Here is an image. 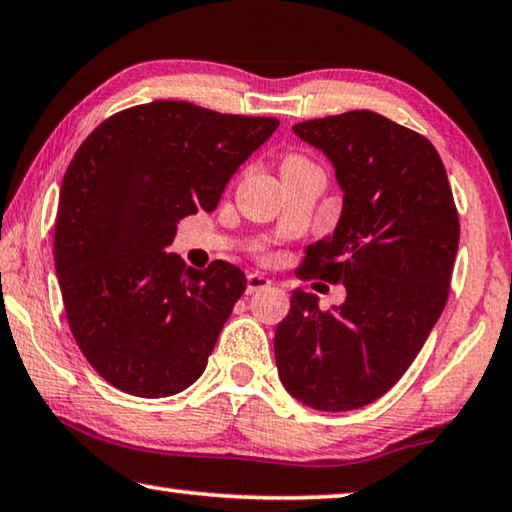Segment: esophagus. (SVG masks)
<instances>
[{
  "label": "esophagus",
  "mask_w": 512,
  "mask_h": 512,
  "mask_svg": "<svg viewBox=\"0 0 512 512\" xmlns=\"http://www.w3.org/2000/svg\"><path fill=\"white\" fill-rule=\"evenodd\" d=\"M271 285L269 278L259 276V273H248V283H246V292L248 294H255L259 290H266V287Z\"/></svg>",
  "instance_id": "esophagus-1"
}]
</instances>
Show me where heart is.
Wrapping results in <instances>:
<instances>
[{
	"label": "heart",
	"instance_id": "b5f03b06",
	"mask_svg": "<svg viewBox=\"0 0 512 512\" xmlns=\"http://www.w3.org/2000/svg\"><path fill=\"white\" fill-rule=\"evenodd\" d=\"M304 162H306L304 157H299V155H287L285 162H283V167H287V164H304Z\"/></svg>",
	"mask_w": 512,
	"mask_h": 512
}]
</instances>
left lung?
<instances>
[{
	"label": "left lung",
	"instance_id": "obj_1",
	"mask_svg": "<svg viewBox=\"0 0 512 512\" xmlns=\"http://www.w3.org/2000/svg\"><path fill=\"white\" fill-rule=\"evenodd\" d=\"M320 148L343 190L329 239L306 248L297 276L345 285L341 306L294 290L273 338L278 376L306 406L343 413L397 385L441 318L459 246V215L429 139L373 111L292 127Z\"/></svg>",
	"mask_w": 512,
	"mask_h": 512
}]
</instances>
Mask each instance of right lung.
Returning <instances> with one entry per match:
<instances>
[{"label":"right lung","instance_id":"add662e5","mask_svg":"<svg viewBox=\"0 0 512 512\" xmlns=\"http://www.w3.org/2000/svg\"><path fill=\"white\" fill-rule=\"evenodd\" d=\"M276 127L160 99L113 113L76 150L57 204L55 271L71 334L106 383L160 399L204 373L246 276L222 259L190 269L164 248L187 215L215 211Z\"/></svg>","mask_w":512,"mask_h":512}]
</instances>
